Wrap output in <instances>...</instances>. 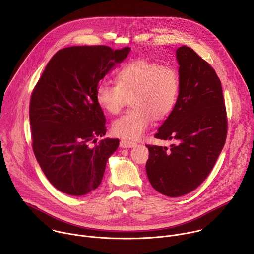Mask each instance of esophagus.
I'll return each instance as SVG.
<instances>
[{
	"label": "esophagus",
	"mask_w": 254,
	"mask_h": 254,
	"mask_svg": "<svg viewBox=\"0 0 254 254\" xmlns=\"http://www.w3.org/2000/svg\"><path fill=\"white\" fill-rule=\"evenodd\" d=\"M120 146L123 149H127V148H133L136 146V143L133 141H129V140H126V139H122L120 142Z\"/></svg>",
	"instance_id": "obj_1"
}]
</instances>
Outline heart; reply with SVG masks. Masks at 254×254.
Returning <instances> with one entry per match:
<instances>
[{
	"instance_id": "obj_1",
	"label": "heart",
	"mask_w": 254,
	"mask_h": 254,
	"mask_svg": "<svg viewBox=\"0 0 254 254\" xmlns=\"http://www.w3.org/2000/svg\"><path fill=\"white\" fill-rule=\"evenodd\" d=\"M116 82L100 81L95 99L105 112L118 115L130 97L133 108L113 124L116 135L130 140L144 134L153 117L167 118L180 93V77L175 68L143 58L122 64L116 71Z\"/></svg>"
}]
</instances>
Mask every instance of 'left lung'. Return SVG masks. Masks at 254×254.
<instances>
[{
    "label": "left lung",
    "mask_w": 254,
    "mask_h": 254,
    "mask_svg": "<svg viewBox=\"0 0 254 254\" xmlns=\"http://www.w3.org/2000/svg\"><path fill=\"white\" fill-rule=\"evenodd\" d=\"M180 93L174 110L155 134L174 139L170 149L147 144V175L155 190L180 197L195 190L212 171L227 136L221 81L192 48L176 51Z\"/></svg>",
    "instance_id": "left-lung-1"
}]
</instances>
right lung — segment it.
Wrapping results in <instances>:
<instances>
[{"mask_svg":"<svg viewBox=\"0 0 254 254\" xmlns=\"http://www.w3.org/2000/svg\"><path fill=\"white\" fill-rule=\"evenodd\" d=\"M129 50L104 45L61 49L32 91L33 152L49 182L65 194L83 196L95 190L108 158L119 147L118 138H104L93 146L106 132L95 88Z\"/></svg>","mask_w":254,"mask_h":254,"instance_id":"obj_1","label":"right lung"}]
</instances>
